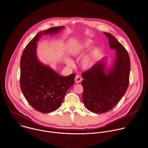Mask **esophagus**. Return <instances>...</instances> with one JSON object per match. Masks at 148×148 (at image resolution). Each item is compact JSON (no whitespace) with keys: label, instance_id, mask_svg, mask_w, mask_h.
Segmentation results:
<instances>
[{"label":"esophagus","instance_id":"esophagus-1","mask_svg":"<svg viewBox=\"0 0 148 148\" xmlns=\"http://www.w3.org/2000/svg\"><path fill=\"white\" fill-rule=\"evenodd\" d=\"M82 78L80 75H76L75 77V82L76 83H79L82 81Z\"/></svg>","mask_w":148,"mask_h":148}]
</instances>
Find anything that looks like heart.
Instances as JSON below:
<instances>
[{
	"label": "heart",
	"instance_id": "heart-1",
	"mask_svg": "<svg viewBox=\"0 0 148 148\" xmlns=\"http://www.w3.org/2000/svg\"><path fill=\"white\" fill-rule=\"evenodd\" d=\"M92 44V41L90 39H87L85 40L83 43L73 49L71 51V55L73 56H77L79 55L81 52L85 51L88 47H89ZM99 55V50L98 48H94L91 52L86 56L82 61V66L85 69H88L92 67L95 62L96 58ZM67 63L69 64L72 65L73 62L70 60H67Z\"/></svg>",
	"mask_w": 148,
	"mask_h": 148
}]
</instances>
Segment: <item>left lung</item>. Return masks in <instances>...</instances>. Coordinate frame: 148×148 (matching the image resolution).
I'll return each instance as SVG.
<instances>
[{
    "label": "left lung",
    "mask_w": 148,
    "mask_h": 148,
    "mask_svg": "<svg viewBox=\"0 0 148 148\" xmlns=\"http://www.w3.org/2000/svg\"><path fill=\"white\" fill-rule=\"evenodd\" d=\"M109 38L110 47L116 49V58L113 68L106 74L105 63L99 62L84 72L82 76V101L86 108L95 113L112 110L121 100L129 84L130 59L125 47L110 34L104 32Z\"/></svg>",
    "instance_id": "obj_1"
}]
</instances>
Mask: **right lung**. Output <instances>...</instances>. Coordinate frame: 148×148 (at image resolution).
<instances>
[{"label":"right lung","instance_id":"1","mask_svg":"<svg viewBox=\"0 0 148 148\" xmlns=\"http://www.w3.org/2000/svg\"><path fill=\"white\" fill-rule=\"evenodd\" d=\"M64 27H55L39 32L28 43L20 60V88L25 99L36 110L47 113L59 108L68 89L74 84L75 74L59 75L41 64L36 56V42L40 36L59 32Z\"/></svg>","mask_w":148,"mask_h":148}]
</instances>
